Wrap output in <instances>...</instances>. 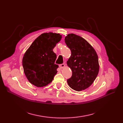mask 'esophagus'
I'll return each instance as SVG.
<instances>
[{"label": "esophagus", "mask_w": 123, "mask_h": 123, "mask_svg": "<svg viewBox=\"0 0 123 123\" xmlns=\"http://www.w3.org/2000/svg\"><path fill=\"white\" fill-rule=\"evenodd\" d=\"M59 67H60L61 69H63V68H64L65 67V65L64 64H61V65H59Z\"/></svg>", "instance_id": "obj_1"}]
</instances>
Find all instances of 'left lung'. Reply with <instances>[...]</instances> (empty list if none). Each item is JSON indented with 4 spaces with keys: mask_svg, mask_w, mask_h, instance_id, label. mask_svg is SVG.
<instances>
[{
    "mask_svg": "<svg viewBox=\"0 0 123 123\" xmlns=\"http://www.w3.org/2000/svg\"><path fill=\"white\" fill-rule=\"evenodd\" d=\"M67 46L71 52L67 62L72 75L67 80L70 88L80 91L89 88L94 82L99 72L97 53L86 40L74 34H69L65 38Z\"/></svg>",
    "mask_w": 123,
    "mask_h": 123,
    "instance_id": "8db88e82",
    "label": "left lung"
}]
</instances>
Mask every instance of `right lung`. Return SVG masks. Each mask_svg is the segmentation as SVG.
<instances>
[{"label": "right lung", "instance_id": "add662e5", "mask_svg": "<svg viewBox=\"0 0 123 123\" xmlns=\"http://www.w3.org/2000/svg\"><path fill=\"white\" fill-rule=\"evenodd\" d=\"M62 38L59 33H43L26 51L23 58L24 71L32 85L43 87L53 80L58 68L55 64L56 55L53 49Z\"/></svg>", "mask_w": 123, "mask_h": 123}]
</instances>
